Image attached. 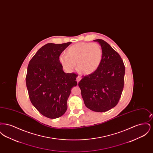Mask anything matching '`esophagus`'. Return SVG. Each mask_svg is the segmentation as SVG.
Wrapping results in <instances>:
<instances>
[{"label": "esophagus", "instance_id": "34e87169", "mask_svg": "<svg viewBox=\"0 0 153 153\" xmlns=\"http://www.w3.org/2000/svg\"><path fill=\"white\" fill-rule=\"evenodd\" d=\"M80 80H81V77H80L79 76H77V79H76V81H77V82H79V81H80Z\"/></svg>", "mask_w": 153, "mask_h": 153}]
</instances>
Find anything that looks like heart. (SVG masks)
<instances>
[{"instance_id":"obj_1","label":"heart","mask_w":153,"mask_h":153,"mask_svg":"<svg viewBox=\"0 0 153 153\" xmlns=\"http://www.w3.org/2000/svg\"><path fill=\"white\" fill-rule=\"evenodd\" d=\"M102 51L97 44L79 43L71 46L67 54L62 53L59 62L66 71L71 72L76 66L85 74H92L102 62Z\"/></svg>"}]
</instances>
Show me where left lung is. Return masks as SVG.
I'll use <instances>...</instances> for the list:
<instances>
[{"mask_svg":"<svg viewBox=\"0 0 153 153\" xmlns=\"http://www.w3.org/2000/svg\"><path fill=\"white\" fill-rule=\"evenodd\" d=\"M102 51V62L95 72L84 76L79 86L85 106L103 112L115 107L124 87L125 67L120 55L102 39H95Z\"/></svg>","mask_w":153,"mask_h":153,"instance_id":"1","label":"left lung"}]
</instances>
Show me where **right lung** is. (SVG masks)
<instances>
[{"label":"right lung","mask_w":153,"mask_h":153,"mask_svg":"<svg viewBox=\"0 0 153 153\" xmlns=\"http://www.w3.org/2000/svg\"><path fill=\"white\" fill-rule=\"evenodd\" d=\"M46 44L30 61L26 78L32 104L42 115L50 119L62 116L72 88L76 86L77 74L65 73L59 57L71 44Z\"/></svg>","instance_id":"obj_1"}]
</instances>
